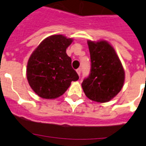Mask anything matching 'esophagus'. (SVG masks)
Instances as JSON below:
<instances>
[{"label":"esophagus","instance_id":"34e87169","mask_svg":"<svg viewBox=\"0 0 146 146\" xmlns=\"http://www.w3.org/2000/svg\"><path fill=\"white\" fill-rule=\"evenodd\" d=\"M76 72H77V74H78V75H80V74H81V69H77V70H76Z\"/></svg>","mask_w":146,"mask_h":146}]
</instances>
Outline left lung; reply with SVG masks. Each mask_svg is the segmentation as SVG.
I'll return each instance as SVG.
<instances>
[{"label": "left lung", "instance_id": "left-lung-1", "mask_svg": "<svg viewBox=\"0 0 146 146\" xmlns=\"http://www.w3.org/2000/svg\"><path fill=\"white\" fill-rule=\"evenodd\" d=\"M91 74L82 83L86 96L100 103L110 102L123 88L125 72L114 47L106 40H88Z\"/></svg>", "mask_w": 146, "mask_h": 146}]
</instances>
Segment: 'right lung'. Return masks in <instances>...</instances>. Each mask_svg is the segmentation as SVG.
Segmentation results:
<instances>
[{
  "label": "right lung",
  "mask_w": 146,
  "mask_h": 146,
  "mask_svg": "<svg viewBox=\"0 0 146 146\" xmlns=\"http://www.w3.org/2000/svg\"><path fill=\"white\" fill-rule=\"evenodd\" d=\"M61 34L45 38L31 53L27 63L28 84L39 97L54 99L62 96L79 76L72 69L66 48L73 42Z\"/></svg>",
  "instance_id": "1"
}]
</instances>
